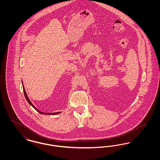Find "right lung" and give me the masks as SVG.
Here are the masks:
<instances>
[{"label": "right lung", "mask_w": 160, "mask_h": 160, "mask_svg": "<svg viewBox=\"0 0 160 160\" xmlns=\"http://www.w3.org/2000/svg\"><path fill=\"white\" fill-rule=\"evenodd\" d=\"M22 84H23V83H22ZM23 92H24V96H25V98H26V100L28 101V102L29 103V104H31V106H32L33 107L37 112H38L39 113H41V114H59V113H60L61 112H56V113H43V112H40L39 110H38V109L35 107L34 106L33 104H32V103L31 102V101L29 100V98H28V95H27V94H26V91H25V89H24V86H23Z\"/></svg>", "instance_id": "add662e5"}]
</instances>
